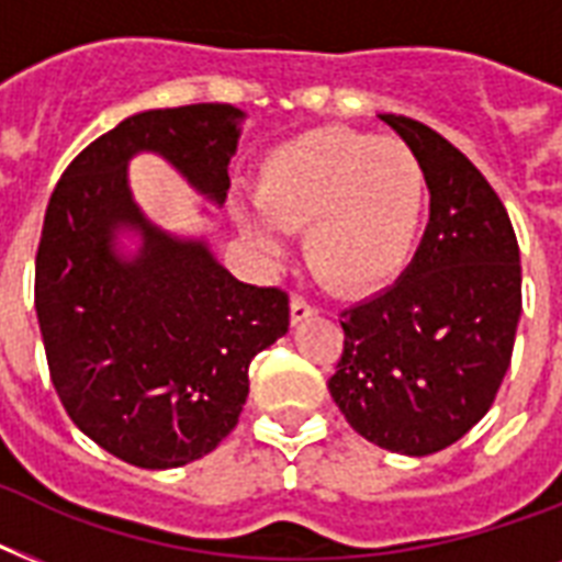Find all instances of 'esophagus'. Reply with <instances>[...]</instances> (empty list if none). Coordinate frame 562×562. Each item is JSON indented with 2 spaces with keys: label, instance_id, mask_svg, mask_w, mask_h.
<instances>
[{
  "label": "esophagus",
  "instance_id": "esophagus-1",
  "mask_svg": "<svg viewBox=\"0 0 562 562\" xmlns=\"http://www.w3.org/2000/svg\"><path fill=\"white\" fill-rule=\"evenodd\" d=\"M317 308L312 303H306L303 297H291V324H303L308 317H315Z\"/></svg>",
  "mask_w": 562,
  "mask_h": 562
}]
</instances>
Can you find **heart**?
I'll use <instances>...</instances> for the list:
<instances>
[{"label":"heart","mask_w":562,"mask_h":562,"mask_svg":"<svg viewBox=\"0 0 562 562\" xmlns=\"http://www.w3.org/2000/svg\"><path fill=\"white\" fill-rule=\"evenodd\" d=\"M254 201L280 229H303L306 262L326 289L370 294L408 262L426 206V171L400 139L321 127L265 157ZM238 221L265 254H280L262 218L238 210Z\"/></svg>","instance_id":"b5f03b06"}]
</instances>
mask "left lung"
<instances>
[{
  "label": "left lung",
  "instance_id": "1",
  "mask_svg": "<svg viewBox=\"0 0 562 562\" xmlns=\"http://www.w3.org/2000/svg\"><path fill=\"white\" fill-rule=\"evenodd\" d=\"M379 119L426 171L428 227L391 289L341 312L329 393L364 440L423 458L461 440L496 400L522 315V265L487 178L417 119Z\"/></svg>",
  "mask_w": 562,
  "mask_h": 562
}]
</instances>
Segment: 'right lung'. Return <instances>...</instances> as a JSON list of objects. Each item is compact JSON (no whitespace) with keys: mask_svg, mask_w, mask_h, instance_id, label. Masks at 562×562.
Here are the masks:
<instances>
[{"mask_svg":"<svg viewBox=\"0 0 562 562\" xmlns=\"http://www.w3.org/2000/svg\"><path fill=\"white\" fill-rule=\"evenodd\" d=\"M241 119L233 104L136 113L48 198L34 308L52 384L83 435L143 470L212 452L236 428L254 356L289 333L285 291L238 282L206 241L148 224L127 187V160L154 151L224 203ZM119 226L144 236L134 260L112 250Z\"/></svg>","mask_w":562,"mask_h":562,"instance_id":"add662e5","label":"right lung"}]
</instances>
